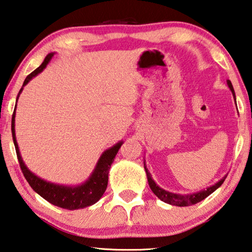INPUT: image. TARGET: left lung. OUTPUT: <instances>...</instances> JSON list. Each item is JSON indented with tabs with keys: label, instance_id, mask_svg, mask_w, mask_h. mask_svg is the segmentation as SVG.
<instances>
[{
	"label": "left lung",
	"instance_id": "1",
	"mask_svg": "<svg viewBox=\"0 0 252 252\" xmlns=\"http://www.w3.org/2000/svg\"><path fill=\"white\" fill-rule=\"evenodd\" d=\"M227 85H228V88L230 89V91L232 93V96H234V99L236 102V95H235L234 88H232V84H231L229 80H227ZM144 167H145V170H146L147 179H148V183H149V187L151 189V191H153L155 193V195L158 198H160V200L162 202L168 203V204H170V205H174V206H191V205H194V204L203 201L204 198H206L208 195H211L213 192L216 191V189L220 188L222 183H224L225 179L227 177V175H225V177L220 179L217 183H215L214 185H212V187H208L206 189H202V191H198V192L192 193V194H177V193L165 191V189H161L159 185L154 181V179L151 178L150 172L146 167L145 161H144Z\"/></svg>",
	"mask_w": 252,
	"mask_h": 252
}]
</instances>
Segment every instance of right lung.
<instances>
[{
	"label": "right lung",
	"instance_id": "obj_1",
	"mask_svg": "<svg viewBox=\"0 0 252 252\" xmlns=\"http://www.w3.org/2000/svg\"><path fill=\"white\" fill-rule=\"evenodd\" d=\"M55 52H50L46 56L44 60L39 67L36 70L32 71L31 74H28L25 81L23 83V87L21 88L18 95L16 97V103L18 101L21 93L25 85L31 81L32 78H35L37 74L44 71V69L47 67V64L50 63V60L54 57ZM15 113H16V105L15 110H14L13 116H12V135H13V141L14 146L16 149V155L18 162H20L22 172L24 177L27 180V182L30 183L32 189L34 191L39 194V195L45 198L46 201L51 203L52 205L58 206L61 208H65V210L74 211L79 210V208H84L88 206H91L93 204H95L102 195L105 192L107 188V181H108V171H110L111 164L113 163L114 158L117 155L118 150H120L121 146L123 145V141H118L117 144L114 145L111 148L106 149L99 157L97 160L95 168L92 171V173L88 178L87 181L79 185H61L56 184L46 180L41 179L32 173V171L26 167L25 162L23 161V158L20 153V148H18L16 136H15Z\"/></svg>",
	"mask_w": 252,
	"mask_h": 252
}]
</instances>
